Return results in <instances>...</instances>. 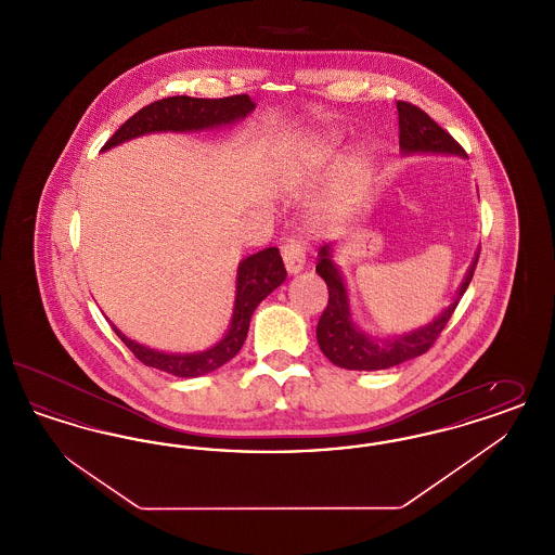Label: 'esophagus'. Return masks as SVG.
<instances>
[{
	"label": "esophagus",
	"instance_id": "obj_1",
	"mask_svg": "<svg viewBox=\"0 0 555 555\" xmlns=\"http://www.w3.org/2000/svg\"><path fill=\"white\" fill-rule=\"evenodd\" d=\"M281 256H283V262L289 274H297L304 270L306 266V249L299 241L291 238L283 247H281Z\"/></svg>",
	"mask_w": 555,
	"mask_h": 555
}]
</instances>
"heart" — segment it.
I'll list each match as a JSON object with an SVG mask.
<instances>
[{"label": "heart", "instance_id": "b5f03b06", "mask_svg": "<svg viewBox=\"0 0 555 555\" xmlns=\"http://www.w3.org/2000/svg\"><path fill=\"white\" fill-rule=\"evenodd\" d=\"M344 145V137L335 131L312 132L308 137H301L291 145V162L297 170L304 175L320 170L324 164L337 158ZM372 166L364 152H351L339 164L337 177H335V202H347L360 195L369 185Z\"/></svg>", "mask_w": 555, "mask_h": 555}]
</instances>
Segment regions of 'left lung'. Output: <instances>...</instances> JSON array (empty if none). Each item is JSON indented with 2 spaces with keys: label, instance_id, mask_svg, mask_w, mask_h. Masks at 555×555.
<instances>
[{
  "label": "left lung",
  "instance_id": "1",
  "mask_svg": "<svg viewBox=\"0 0 555 555\" xmlns=\"http://www.w3.org/2000/svg\"><path fill=\"white\" fill-rule=\"evenodd\" d=\"M399 112V150L403 156L412 154H443L468 158L457 141L443 131L424 109L408 102H397ZM478 251L473 264L468 266L460 289L451 299L448 308L428 324L418 326L410 333L393 337H372L362 331L351 312L349 291L345 285L344 272L335 262V247L324 245L318 251L317 272L328 287V306L318 320L317 339L322 353L339 369L347 370H387L408 360H414L428 351L435 339L446 328L455 306L460 304L464 291L468 289L475 274Z\"/></svg>",
  "mask_w": 555,
  "mask_h": 555
}]
</instances>
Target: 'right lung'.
<instances>
[{"label": "right lung", "instance_id": "obj_1", "mask_svg": "<svg viewBox=\"0 0 555 555\" xmlns=\"http://www.w3.org/2000/svg\"><path fill=\"white\" fill-rule=\"evenodd\" d=\"M254 109H256V102L249 95H233L222 100H202V98H186V95L164 98L150 106L141 107L109 137L102 152L152 132L214 131V129L231 127V125H237L238 120H243ZM285 279H287V270L283 264L281 251L276 247H266L262 251L241 260L237 266L235 306H233L231 324L222 335V339L204 351L168 353V351L152 349L147 345L137 344L120 328H116V324H112V328L120 337V341L131 349L134 358L145 366H152L181 378H195L224 366L229 360L237 356L241 345L247 337L254 310L272 291L281 287Z\"/></svg>", "mask_w": 555, "mask_h": 555}]
</instances>
